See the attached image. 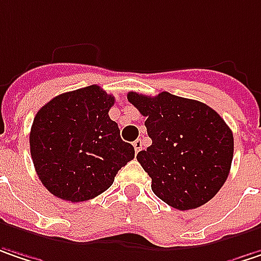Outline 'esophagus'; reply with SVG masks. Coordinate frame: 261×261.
<instances>
[{
	"mask_svg": "<svg viewBox=\"0 0 261 261\" xmlns=\"http://www.w3.org/2000/svg\"><path fill=\"white\" fill-rule=\"evenodd\" d=\"M142 145H143V143H142V140H140V139H137V140H136V142L133 143V146H134V150H136V153H139V152H140V149H142Z\"/></svg>",
	"mask_w": 261,
	"mask_h": 261,
	"instance_id": "esophagus-1",
	"label": "esophagus"
}]
</instances>
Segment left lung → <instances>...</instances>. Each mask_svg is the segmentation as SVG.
Here are the masks:
<instances>
[{"label":"left lung","mask_w":261,"mask_h":261,"mask_svg":"<svg viewBox=\"0 0 261 261\" xmlns=\"http://www.w3.org/2000/svg\"><path fill=\"white\" fill-rule=\"evenodd\" d=\"M127 99L146 116L152 145L137 161L152 178V191L185 211L207 204L222 189L233 158V134L205 103L162 91L150 97L130 91Z\"/></svg>","instance_id":"obj_1"}]
</instances>
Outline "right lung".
I'll list each match as a JSON object with an SVG mask.
<instances>
[{
	"label": "right lung",
	"mask_w": 261,
	"mask_h": 261,
	"mask_svg": "<svg viewBox=\"0 0 261 261\" xmlns=\"http://www.w3.org/2000/svg\"><path fill=\"white\" fill-rule=\"evenodd\" d=\"M115 97L99 85L56 96L34 118L29 145L41 183L54 196L83 202L108 191L134 158L109 109Z\"/></svg>",
	"instance_id": "add662e5"
}]
</instances>
